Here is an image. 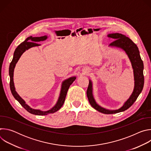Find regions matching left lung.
Listing matches in <instances>:
<instances>
[{
	"mask_svg": "<svg viewBox=\"0 0 151 151\" xmlns=\"http://www.w3.org/2000/svg\"><path fill=\"white\" fill-rule=\"evenodd\" d=\"M108 37L115 39L110 45L116 46L123 49L130 58L134 69L135 86L134 91L128 100L120 109L115 111H109L99 106L95 101L92 93V82L89 81L87 91V96L91 106L97 111L104 114H114L125 111L131 107L137 100L142 92L144 85L143 63L141 59L139 51L137 45L129 37L120 33H112L108 35Z\"/></svg>",
	"mask_w": 151,
	"mask_h": 151,
	"instance_id": "1",
	"label": "left lung"
}]
</instances>
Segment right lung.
I'll return each instance as SVG.
<instances>
[{
    "instance_id": "add662e5",
    "label": "right lung",
    "mask_w": 151,
    "mask_h": 151,
    "mask_svg": "<svg viewBox=\"0 0 151 151\" xmlns=\"http://www.w3.org/2000/svg\"><path fill=\"white\" fill-rule=\"evenodd\" d=\"M47 38V36H41V37H32L30 36L27 37L23 42L21 43V44H19L17 48L15 49L14 53V57L12 58V61L10 63L9 65V76H10V89L11 91V93L14 97V98L20 103V104L29 113L33 114V115H46L50 114H53L57 111H58L62 106L63 105L64 101H65V99L66 97V94L68 93V91L70 85L73 82V81L76 79V77H71L66 80L64 81L63 83H62V87L60 94V97L58 99V100L55 104L54 107H53L52 108L48 111L45 112H43L40 111L39 110H35L33 109L30 108V107L26 104V102L21 99L19 95L17 94L15 90L14 87V81H13V75H14V68L15 66V64L17 63L18 60H19V57L21 55H22V54L27 50L29 49L31 47H36V46H39V45L37 44L36 42H40L44 40Z\"/></svg>"
}]
</instances>
